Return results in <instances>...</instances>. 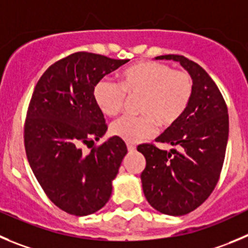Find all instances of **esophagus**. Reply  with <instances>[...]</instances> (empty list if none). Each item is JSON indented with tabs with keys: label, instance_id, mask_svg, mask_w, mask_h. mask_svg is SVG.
I'll return each instance as SVG.
<instances>
[{
	"label": "esophagus",
	"instance_id": "34e87169",
	"mask_svg": "<svg viewBox=\"0 0 248 248\" xmlns=\"http://www.w3.org/2000/svg\"><path fill=\"white\" fill-rule=\"evenodd\" d=\"M127 149H128V152H135V150H136V145L135 144H131V143H127Z\"/></svg>",
	"mask_w": 248,
	"mask_h": 248
}]
</instances>
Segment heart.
<instances>
[{"instance_id":"obj_1","label":"heart","mask_w":248,"mask_h":248,"mask_svg":"<svg viewBox=\"0 0 248 248\" xmlns=\"http://www.w3.org/2000/svg\"><path fill=\"white\" fill-rule=\"evenodd\" d=\"M193 92L188 72L161 62L140 61L121 72L120 85L110 79L99 80L93 95L104 115L110 117L121 112L127 98H140L136 103L138 116H124L110 127L115 137L137 143L152 137L156 124L166 128L176 124L188 108Z\"/></svg>"}]
</instances>
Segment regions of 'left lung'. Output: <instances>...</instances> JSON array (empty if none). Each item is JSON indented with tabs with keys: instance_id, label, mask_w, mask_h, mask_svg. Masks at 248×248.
Instances as JSON below:
<instances>
[{
	"instance_id": "left-lung-1",
	"label": "left lung",
	"mask_w": 248,
	"mask_h": 248,
	"mask_svg": "<svg viewBox=\"0 0 248 248\" xmlns=\"http://www.w3.org/2000/svg\"><path fill=\"white\" fill-rule=\"evenodd\" d=\"M155 59L180 62L193 79L194 92L184 116L155 140L177 149L166 152L153 143L137 147L147 161L140 180L154 209L185 215L205 202L220 179L229 137L228 106L218 85L198 63L182 55Z\"/></svg>"
}]
</instances>
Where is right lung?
Listing matches in <instances>:
<instances>
[{
	"label": "right lung",
	"instance_id": "add662e5",
	"mask_svg": "<svg viewBox=\"0 0 248 248\" xmlns=\"http://www.w3.org/2000/svg\"><path fill=\"white\" fill-rule=\"evenodd\" d=\"M126 62L75 52L44 72L30 99L24 124L28 161L48 200L68 214L89 215L108 203L127 154L119 137L82 152L108 129L94 87Z\"/></svg>",
	"mask_w": 248,
	"mask_h": 248
}]
</instances>
